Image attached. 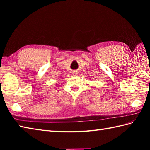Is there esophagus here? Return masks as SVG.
Returning a JSON list of instances; mask_svg holds the SVG:
<instances>
[{"mask_svg": "<svg viewBox=\"0 0 150 150\" xmlns=\"http://www.w3.org/2000/svg\"><path fill=\"white\" fill-rule=\"evenodd\" d=\"M73 73V75H77L78 74V73L77 71H74Z\"/></svg>", "mask_w": 150, "mask_h": 150, "instance_id": "1", "label": "esophagus"}]
</instances>
